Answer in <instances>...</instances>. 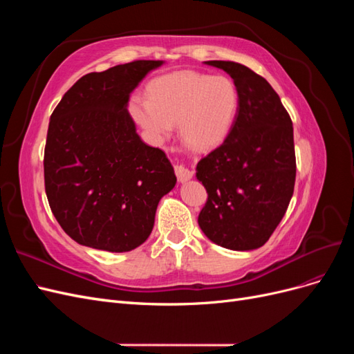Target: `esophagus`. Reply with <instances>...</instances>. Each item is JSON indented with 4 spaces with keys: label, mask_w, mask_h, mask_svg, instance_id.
Instances as JSON below:
<instances>
[{
    "label": "esophagus",
    "mask_w": 354,
    "mask_h": 354,
    "mask_svg": "<svg viewBox=\"0 0 354 354\" xmlns=\"http://www.w3.org/2000/svg\"><path fill=\"white\" fill-rule=\"evenodd\" d=\"M174 171H176V176L178 178V181H181V183H185V181H187V180L194 177V171H192L190 168H187L183 164H176Z\"/></svg>",
    "instance_id": "obj_1"
}]
</instances>
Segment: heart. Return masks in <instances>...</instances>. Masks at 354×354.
<instances>
[{"label":"heart","instance_id":"b5f03b06","mask_svg":"<svg viewBox=\"0 0 354 354\" xmlns=\"http://www.w3.org/2000/svg\"><path fill=\"white\" fill-rule=\"evenodd\" d=\"M238 106L239 93L229 77L181 71L155 80L149 100H134L131 113L155 140H164L180 124L189 147L209 151L227 137Z\"/></svg>","mask_w":354,"mask_h":354}]
</instances>
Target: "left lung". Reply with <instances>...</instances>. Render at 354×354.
I'll list each match as a JSON object with an SVG mask.
<instances>
[{"label":"left lung","instance_id":"obj_1","mask_svg":"<svg viewBox=\"0 0 354 354\" xmlns=\"http://www.w3.org/2000/svg\"><path fill=\"white\" fill-rule=\"evenodd\" d=\"M205 63L230 75L239 106L226 140L198 162L196 177L208 194L198 223L223 248L257 250L269 241L294 194L292 121L259 73L236 62Z\"/></svg>","mask_w":354,"mask_h":354}]
</instances>
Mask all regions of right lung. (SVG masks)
Returning a JSON list of instances; mask_svg holds the SVG:
<instances>
[{"label":"right lung","instance_id":"obj_1","mask_svg":"<svg viewBox=\"0 0 354 354\" xmlns=\"http://www.w3.org/2000/svg\"><path fill=\"white\" fill-rule=\"evenodd\" d=\"M162 60L84 75L53 111L44 151L51 212L80 245L127 252L151 234L158 203L176 186L165 153L147 146L127 111L130 94Z\"/></svg>","mask_w":354,"mask_h":354}]
</instances>
